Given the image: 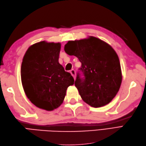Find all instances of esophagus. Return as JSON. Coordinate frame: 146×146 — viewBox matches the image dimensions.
I'll return each instance as SVG.
<instances>
[{"mask_svg": "<svg viewBox=\"0 0 146 146\" xmlns=\"http://www.w3.org/2000/svg\"><path fill=\"white\" fill-rule=\"evenodd\" d=\"M70 73L71 74V75L73 76L74 79H75V75H76V72H75V70L72 69L71 70H70Z\"/></svg>", "mask_w": 146, "mask_h": 146, "instance_id": "34e87169", "label": "esophagus"}]
</instances>
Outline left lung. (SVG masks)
Masks as SVG:
<instances>
[{"instance_id":"1","label":"left lung","mask_w":146,"mask_h":146,"mask_svg":"<svg viewBox=\"0 0 146 146\" xmlns=\"http://www.w3.org/2000/svg\"><path fill=\"white\" fill-rule=\"evenodd\" d=\"M64 51L75 56L82 63L75 85L83 100L95 108L110 103L122 82L119 59L113 49L101 39L91 36L68 41Z\"/></svg>"}]
</instances>
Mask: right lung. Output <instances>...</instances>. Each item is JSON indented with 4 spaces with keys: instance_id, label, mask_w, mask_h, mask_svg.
<instances>
[{
    "instance_id": "add662e5",
    "label": "right lung",
    "mask_w": 146,
    "mask_h": 146,
    "mask_svg": "<svg viewBox=\"0 0 146 146\" xmlns=\"http://www.w3.org/2000/svg\"><path fill=\"white\" fill-rule=\"evenodd\" d=\"M60 43L41 41L27 49L21 65V81L27 98L36 107L52 110L63 103L71 74L58 62Z\"/></svg>"
}]
</instances>
